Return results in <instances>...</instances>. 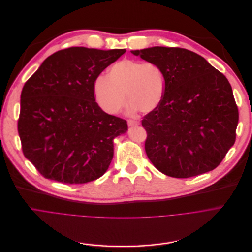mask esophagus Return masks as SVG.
Instances as JSON below:
<instances>
[{
    "label": "esophagus",
    "instance_id": "34e87169",
    "mask_svg": "<svg viewBox=\"0 0 252 252\" xmlns=\"http://www.w3.org/2000/svg\"><path fill=\"white\" fill-rule=\"evenodd\" d=\"M128 125H129L130 127H134V126L139 125V122H138V121H135V120L129 119V120H128Z\"/></svg>",
    "mask_w": 252,
    "mask_h": 252
}]
</instances>
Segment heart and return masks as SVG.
Masks as SVG:
<instances>
[{
  "mask_svg": "<svg viewBox=\"0 0 252 252\" xmlns=\"http://www.w3.org/2000/svg\"><path fill=\"white\" fill-rule=\"evenodd\" d=\"M166 88V77L158 64L132 59L117 62L110 67L108 77L98 75L93 82L97 102L110 114L124 108L126 97L131 112H153L163 102Z\"/></svg>",
  "mask_w": 252,
  "mask_h": 252,
  "instance_id": "1",
  "label": "heart"
}]
</instances>
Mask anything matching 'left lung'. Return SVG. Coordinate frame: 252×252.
Returning <instances> with one entry per match:
<instances>
[{"instance_id": "left-lung-1", "label": "left lung", "mask_w": 252, "mask_h": 252, "mask_svg": "<svg viewBox=\"0 0 252 252\" xmlns=\"http://www.w3.org/2000/svg\"><path fill=\"white\" fill-rule=\"evenodd\" d=\"M164 71L161 105L144 116L145 150L163 174L190 178L216 169L233 146L238 109L227 78L186 48L154 46L131 50Z\"/></svg>"}]
</instances>
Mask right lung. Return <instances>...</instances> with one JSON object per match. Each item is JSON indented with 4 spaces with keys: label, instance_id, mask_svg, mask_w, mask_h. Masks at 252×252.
Segmentation results:
<instances>
[{
    "label": "right lung",
    "instance_id": "obj_1",
    "mask_svg": "<svg viewBox=\"0 0 252 252\" xmlns=\"http://www.w3.org/2000/svg\"><path fill=\"white\" fill-rule=\"evenodd\" d=\"M125 48L72 46L49 56L21 94L18 131L25 157L45 179L85 184L101 177L126 120L95 101L93 82Z\"/></svg>",
    "mask_w": 252,
    "mask_h": 252
}]
</instances>
